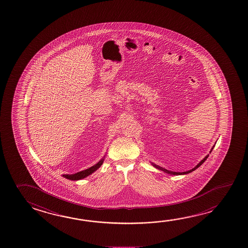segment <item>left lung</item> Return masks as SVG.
Instances as JSON below:
<instances>
[{
    "label": "left lung",
    "mask_w": 248,
    "mask_h": 248,
    "mask_svg": "<svg viewBox=\"0 0 248 248\" xmlns=\"http://www.w3.org/2000/svg\"><path fill=\"white\" fill-rule=\"evenodd\" d=\"M213 147H214V145H213ZM213 147L212 148V150H211V152H210V153H211V152H212V151H213ZM208 156L209 154L208 155H207V156L204 157V159H202V160L200 161V163H199L198 165H196L195 167H194L193 169L190 170H187V171H184V172H176V171H170V170H168L165 169V168H163V167H160V166H158V165H155V164H153V163H152V165H153L154 167H156V169L161 170L165 171V172H166V173L170 174V175H184V174L190 173V172H191V171L195 170L197 169V168H199L200 165H202V164L204 163V161L207 159V157H208Z\"/></svg>",
    "instance_id": "left-lung-1"
}]
</instances>
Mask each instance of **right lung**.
<instances>
[{
    "instance_id": "1",
    "label": "right lung",
    "mask_w": 248,
    "mask_h": 248,
    "mask_svg": "<svg viewBox=\"0 0 248 248\" xmlns=\"http://www.w3.org/2000/svg\"><path fill=\"white\" fill-rule=\"evenodd\" d=\"M103 163H104V158H102L97 164L93 165V166H92V167L89 168V169L79 171V172H77V173L71 174V175L66 174V175H62V176H63L64 178H67V179H70V180H79V179L86 178L89 175H91V174L93 173L94 171H96V170L98 169L101 165H103Z\"/></svg>"
}]
</instances>
